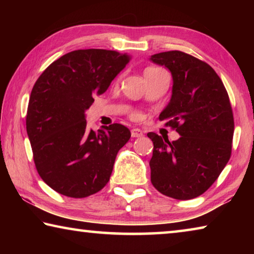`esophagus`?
I'll list each match as a JSON object with an SVG mask.
<instances>
[{
    "instance_id": "esophagus-1",
    "label": "esophagus",
    "mask_w": 254,
    "mask_h": 254,
    "mask_svg": "<svg viewBox=\"0 0 254 254\" xmlns=\"http://www.w3.org/2000/svg\"><path fill=\"white\" fill-rule=\"evenodd\" d=\"M131 135H132V137H141V136H143V132L141 131L140 128L133 127L131 130Z\"/></svg>"
}]
</instances>
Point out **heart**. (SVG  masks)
I'll list each match as a JSON object with an SVG mask.
<instances>
[{
	"mask_svg": "<svg viewBox=\"0 0 254 254\" xmlns=\"http://www.w3.org/2000/svg\"><path fill=\"white\" fill-rule=\"evenodd\" d=\"M148 69H157V68H148ZM148 69H145V70H148Z\"/></svg>",
	"mask_w": 254,
	"mask_h": 254,
	"instance_id": "obj_1",
	"label": "heart"
}]
</instances>
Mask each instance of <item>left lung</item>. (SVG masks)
I'll return each mask as SVG.
<instances>
[{"label":"left lung","mask_w":254,"mask_h":254,"mask_svg":"<svg viewBox=\"0 0 254 254\" xmlns=\"http://www.w3.org/2000/svg\"><path fill=\"white\" fill-rule=\"evenodd\" d=\"M150 60L171 72V97L159 120L180 135L170 142L148 133L153 142L151 183L171 198H195L212 186L230 160L234 133L230 98L213 68L190 55L173 50Z\"/></svg>","instance_id":"left-lung-1"}]
</instances>
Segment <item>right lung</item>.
Wrapping results in <instances>:
<instances>
[{"label":"right lung","mask_w":254,"mask_h":254,"mask_svg":"<svg viewBox=\"0 0 254 254\" xmlns=\"http://www.w3.org/2000/svg\"><path fill=\"white\" fill-rule=\"evenodd\" d=\"M130 59L113 50H75L51 64L34 84L27 133L38 174L59 194L84 198L109 183L131 132L119 123L89 130L85 112Z\"/></svg>","instance_id":"obj_1"}]
</instances>
